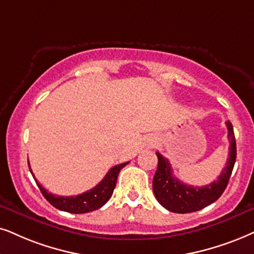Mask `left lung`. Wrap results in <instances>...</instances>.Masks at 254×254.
Returning a JSON list of instances; mask_svg holds the SVG:
<instances>
[{
    "label": "left lung",
    "mask_w": 254,
    "mask_h": 254,
    "mask_svg": "<svg viewBox=\"0 0 254 254\" xmlns=\"http://www.w3.org/2000/svg\"><path fill=\"white\" fill-rule=\"evenodd\" d=\"M226 127L229 130L227 137L230 140L229 158H227L226 166L221 171L217 181L206 186L198 188V186H191L178 181L177 178L173 177L169 160L159 152H156L158 157V166L153 177L152 189L158 203L166 210L175 213L195 212L214 203L223 194L229 184L237 158V145L232 123L230 121L226 122Z\"/></svg>",
    "instance_id": "8db88e82"
}]
</instances>
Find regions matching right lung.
I'll list each match as a JSON object with an SVG mask.
<instances>
[{
  "label": "right lung",
  "instance_id": "obj_1",
  "mask_svg": "<svg viewBox=\"0 0 254 254\" xmlns=\"http://www.w3.org/2000/svg\"><path fill=\"white\" fill-rule=\"evenodd\" d=\"M127 163L116 165L109 170L107 176H105V177L102 179V182H99V184L96 185L94 189H91V190L86 191L82 194L71 195V197H61V195H55L50 193V192H48L46 189L36 181V178H35L33 171H31L30 169L29 162L28 165L31 175H33L34 179L36 181L37 186L40 188L42 194L44 195V198H46L54 207L70 213H86L102 207L109 199H110L112 192L115 190V186H116L118 173H120L121 170L123 169Z\"/></svg>",
  "mask_w": 254,
  "mask_h": 254
}]
</instances>
